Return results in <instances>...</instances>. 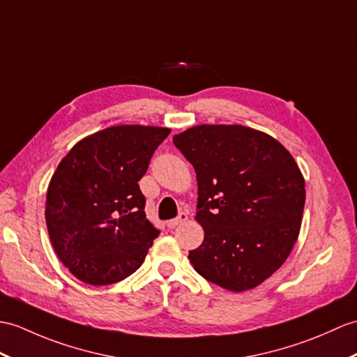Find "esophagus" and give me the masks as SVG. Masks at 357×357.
<instances>
[{"mask_svg": "<svg viewBox=\"0 0 357 357\" xmlns=\"http://www.w3.org/2000/svg\"><path fill=\"white\" fill-rule=\"evenodd\" d=\"M187 219H188V213L181 211V213L178 214V218H175V219H172V220L167 222V227H169V228H176V227L181 225V223H184Z\"/></svg>", "mask_w": 357, "mask_h": 357, "instance_id": "obj_1", "label": "esophagus"}]
</instances>
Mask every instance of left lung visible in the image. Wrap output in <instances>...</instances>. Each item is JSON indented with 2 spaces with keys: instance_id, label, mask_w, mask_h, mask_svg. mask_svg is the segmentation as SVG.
<instances>
[{
  "instance_id": "obj_1",
  "label": "left lung",
  "mask_w": 357,
  "mask_h": 357,
  "mask_svg": "<svg viewBox=\"0 0 357 357\" xmlns=\"http://www.w3.org/2000/svg\"><path fill=\"white\" fill-rule=\"evenodd\" d=\"M197 179L204 242L188 252L197 273L231 292L261 284L300 234L304 178L275 138L240 124H201L173 137Z\"/></svg>"
}]
</instances>
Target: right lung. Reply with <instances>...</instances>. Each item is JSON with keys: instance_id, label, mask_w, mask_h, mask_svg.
Masks as SVG:
<instances>
[{"instance_id": "right-lung-1", "label": "right lung", "mask_w": 357, "mask_h": 357, "mask_svg": "<svg viewBox=\"0 0 357 357\" xmlns=\"http://www.w3.org/2000/svg\"><path fill=\"white\" fill-rule=\"evenodd\" d=\"M170 129L107 128L74 146L57 165L45 202L48 236L74 277L117 283L143 264L160 236L147 220L138 181Z\"/></svg>"}]
</instances>
